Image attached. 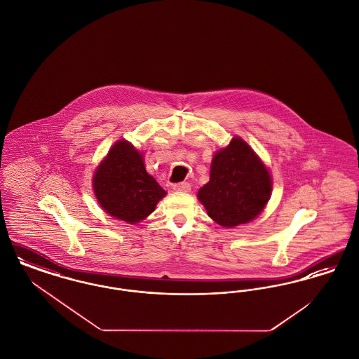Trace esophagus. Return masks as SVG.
Returning <instances> with one entry per match:
<instances>
[{"instance_id": "esophagus-1", "label": "esophagus", "mask_w": 359, "mask_h": 359, "mask_svg": "<svg viewBox=\"0 0 359 359\" xmlns=\"http://www.w3.org/2000/svg\"><path fill=\"white\" fill-rule=\"evenodd\" d=\"M173 189L177 191V192H188L191 189V184L187 182H182V183H176L173 186Z\"/></svg>"}]
</instances>
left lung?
Here are the masks:
<instances>
[{"label":"left lung","instance_id":"left-lung-1","mask_svg":"<svg viewBox=\"0 0 359 359\" xmlns=\"http://www.w3.org/2000/svg\"><path fill=\"white\" fill-rule=\"evenodd\" d=\"M272 179L253 149L239 137L218 151L211 163L210 182L198 198L207 214L223 227L250 222L271 198Z\"/></svg>","mask_w":359,"mask_h":359}]
</instances>
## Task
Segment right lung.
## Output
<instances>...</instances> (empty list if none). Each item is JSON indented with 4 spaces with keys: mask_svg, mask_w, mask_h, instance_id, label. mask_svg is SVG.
Segmentation results:
<instances>
[{
    "mask_svg": "<svg viewBox=\"0 0 359 359\" xmlns=\"http://www.w3.org/2000/svg\"><path fill=\"white\" fill-rule=\"evenodd\" d=\"M93 187L103 210L128 223L147 218L167 194L145 170L142 156L126 140L113 145L93 177Z\"/></svg>",
    "mask_w": 359,
    "mask_h": 359,
    "instance_id": "right-lung-1",
    "label": "right lung"
}]
</instances>
